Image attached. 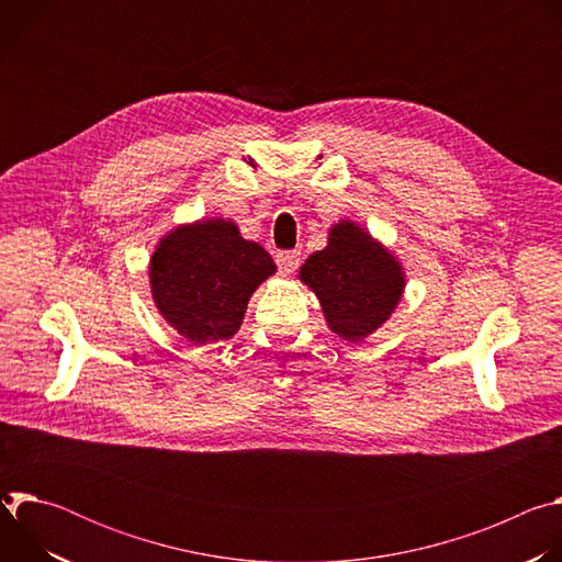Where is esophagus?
<instances>
[{
  "mask_svg": "<svg viewBox=\"0 0 562 562\" xmlns=\"http://www.w3.org/2000/svg\"><path fill=\"white\" fill-rule=\"evenodd\" d=\"M276 262H278V267H280V271H284V273H293L295 269H297V265L302 262V254L300 251H278V256H276Z\"/></svg>",
  "mask_w": 562,
  "mask_h": 562,
  "instance_id": "34e87169",
  "label": "esophagus"
}]
</instances>
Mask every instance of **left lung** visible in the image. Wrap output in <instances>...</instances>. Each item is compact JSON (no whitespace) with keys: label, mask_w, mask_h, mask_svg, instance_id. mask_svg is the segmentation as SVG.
I'll list each match as a JSON object with an SVG mask.
<instances>
[{"label":"left lung","mask_w":562,"mask_h":562,"mask_svg":"<svg viewBox=\"0 0 562 562\" xmlns=\"http://www.w3.org/2000/svg\"><path fill=\"white\" fill-rule=\"evenodd\" d=\"M300 280L319 297L331 331L351 342L384 323L405 286L393 256L353 222L331 228L327 249L302 265Z\"/></svg>","instance_id":"obj_1"}]
</instances>
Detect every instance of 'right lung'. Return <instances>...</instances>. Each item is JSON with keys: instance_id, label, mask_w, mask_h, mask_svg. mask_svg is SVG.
I'll list each match as a JSON object with an SVG mask.
<instances>
[{"instance_id": "right-lung-1", "label": "right lung", "mask_w": 562, "mask_h": 562, "mask_svg": "<svg viewBox=\"0 0 562 562\" xmlns=\"http://www.w3.org/2000/svg\"><path fill=\"white\" fill-rule=\"evenodd\" d=\"M271 273V256L224 220L169 233L150 258V289L159 313L195 345L237 334L251 293Z\"/></svg>"}]
</instances>
